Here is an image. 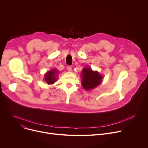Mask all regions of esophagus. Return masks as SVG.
I'll use <instances>...</instances> for the list:
<instances>
[{"instance_id": "34e87169", "label": "esophagus", "mask_w": 148, "mask_h": 148, "mask_svg": "<svg viewBox=\"0 0 148 148\" xmlns=\"http://www.w3.org/2000/svg\"><path fill=\"white\" fill-rule=\"evenodd\" d=\"M67 69H68V71L69 72H71V71H73L72 67H71V66H68L67 67Z\"/></svg>"}]
</instances>
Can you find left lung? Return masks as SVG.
Masks as SVG:
<instances>
[{"mask_svg":"<svg viewBox=\"0 0 148 148\" xmlns=\"http://www.w3.org/2000/svg\"><path fill=\"white\" fill-rule=\"evenodd\" d=\"M82 85L84 90L95 89L102 83L103 75L97 71H93L90 67H85L81 73Z\"/></svg>","mask_w":148,"mask_h":148,"instance_id":"obj_1","label":"left lung"}]
</instances>
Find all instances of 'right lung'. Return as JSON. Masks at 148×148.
<instances>
[{"instance_id":"1","label":"right lung","mask_w":148,"mask_h":148,"mask_svg":"<svg viewBox=\"0 0 148 148\" xmlns=\"http://www.w3.org/2000/svg\"><path fill=\"white\" fill-rule=\"evenodd\" d=\"M59 71L56 68L51 69L50 71L47 72L44 74V80L49 84H52L58 80V75Z\"/></svg>"}]
</instances>
